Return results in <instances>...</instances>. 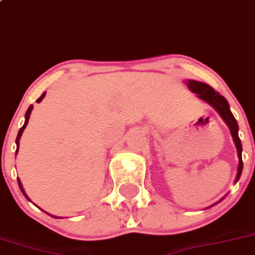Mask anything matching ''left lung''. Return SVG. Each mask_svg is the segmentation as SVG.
I'll use <instances>...</instances> for the list:
<instances>
[{
  "instance_id": "left-lung-1",
  "label": "left lung",
  "mask_w": 255,
  "mask_h": 255,
  "mask_svg": "<svg viewBox=\"0 0 255 255\" xmlns=\"http://www.w3.org/2000/svg\"><path fill=\"white\" fill-rule=\"evenodd\" d=\"M185 83H187L188 88H189L192 92L197 93L199 98H202V100L206 101L207 103H209V105H211L212 107L219 113V116L223 118L226 125L228 126L229 129H231V134L232 137H233L234 144H236L237 147V152H238V158H239L238 173H237V178H236V182H238V179L241 178L242 170H243V160H242V150H243V148H242V143L238 135V130H239L238 123H237L234 116L232 115L228 101H227L223 96L219 95L218 92H216V91H214L211 86L207 85V83L198 82V81H193V80L185 81ZM223 199L224 197L221 199V201H223ZM217 203H218V202H217Z\"/></svg>"
}]
</instances>
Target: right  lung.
Here are the masks:
<instances>
[{
  "label": "right lung",
  "mask_w": 255,
  "mask_h": 255,
  "mask_svg": "<svg viewBox=\"0 0 255 255\" xmlns=\"http://www.w3.org/2000/svg\"><path fill=\"white\" fill-rule=\"evenodd\" d=\"M44 95H46V92H43V93H42V96H41V97H39L38 100H37V103H39V102H41L42 100H43ZM32 110H33V106H29V107H28V110H27V112H26V116H24V125L22 126V127H21V129L18 130V134H17V138H16V144H17L16 154H17V152H18V144H19V139H21L22 132H23V130H24V128H26V126H27V123H28V120H29V115H31V111H32ZM17 180H18V187H19V189H21V192H22V193H23V196L26 197V198L28 199V201H29V198H28V197H27V194L24 193V189H23V187H22V183H21V180H19L18 178H17Z\"/></svg>",
  "instance_id": "add662e5"
}]
</instances>
